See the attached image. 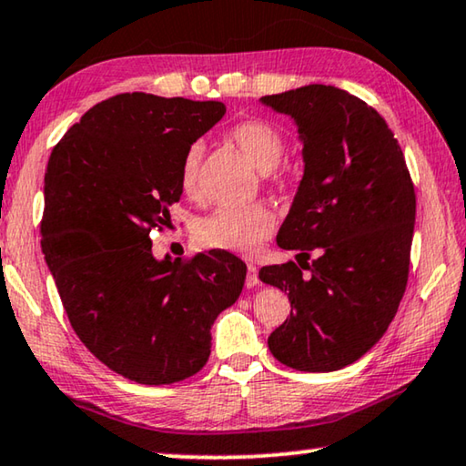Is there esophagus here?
Listing matches in <instances>:
<instances>
[{"label": "esophagus", "mask_w": 466, "mask_h": 466, "mask_svg": "<svg viewBox=\"0 0 466 466\" xmlns=\"http://www.w3.org/2000/svg\"><path fill=\"white\" fill-rule=\"evenodd\" d=\"M257 284H259V273H257V265L248 263L247 265V286L255 288Z\"/></svg>", "instance_id": "esophagus-1"}]
</instances>
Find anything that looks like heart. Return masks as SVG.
<instances>
[{
	"label": "heart",
	"instance_id": "heart-1",
	"mask_svg": "<svg viewBox=\"0 0 466 466\" xmlns=\"http://www.w3.org/2000/svg\"><path fill=\"white\" fill-rule=\"evenodd\" d=\"M228 140L257 167L263 176L268 187H279L282 180L276 172L279 161L286 153V138L271 122L265 120H247L236 124L228 132ZM201 145H190L182 155L178 167V182L182 193L197 198L198 197V178H201ZM276 218L265 205H247V207H221L209 216L198 219L195 228L197 240L207 248L230 250V253L250 255L269 238Z\"/></svg>",
	"mask_w": 466,
	"mask_h": 466
}]
</instances>
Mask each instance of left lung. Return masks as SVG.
I'll use <instances>...</instances> for the list:
<instances>
[{
    "label": "left lung",
    "mask_w": 466,
    "mask_h": 466,
    "mask_svg": "<svg viewBox=\"0 0 466 466\" xmlns=\"http://www.w3.org/2000/svg\"><path fill=\"white\" fill-rule=\"evenodd\" d=\"M261 103L292 117L305 161L278 232V247L299 250V263L259 271L265 284L288 292L292 307L268 346L297 371H338L380 342L400 305L415 187L394 132L363 99L307 85Z\"/></svg>",
    "instance_id": "8db88e82"
}]
</instances>
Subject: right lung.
Wrapping results in <instances>:
<instances>
[{"label": "right lung", "mask_w": 466, "mask_h": 466, "mask_svg": "<svg viewBox=\"0 0 466 466\" xmlns=\"http://www.w3.org/2000/svg\"><path fill=\"white\" fill-rule=\"evenodd\" d=\"M221 101L122 93L88 109L51 151L41 248L70 326L103 365L145 386L182 381L211 354L247 265L228 250L153 257L151 230L180 201L184 151Z\"/></svg>", "instance_id": "obj_1"}]
</instances>
